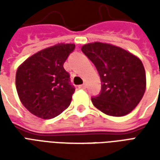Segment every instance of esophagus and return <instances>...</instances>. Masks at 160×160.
I'll return each mask as SVG.
<instances>
[{
	"instance_id": "obj_1",
	"label": "esophagus",
	"mask_w": 160,
	"mask_h": 160,
	"mask_svg": "<svg viewBox=\"0 0 160 160\" xmlns=\"http://www.w3.org/2000/svg\"><path fill=\"white\" fill-rule=\"evenodd\" d=\"M79 88H80V89H86V84H83V85H80V86H79Z\"/></svg>"
}]
</instances>
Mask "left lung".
Wrapping results in <instances>:
<instances>
[{
	"mask_svg": "<svg viewBox=\"0 0 160 160\" xmlns=\"http://www.w3.org/2000/svg\"><path fill=\"white\" fill-rule=\"evenodd\" d=\"M81 50L100 76V93L92 98L94 106L112 117L130 113L146 91V72L141 60L120 47L105 42H90L82 46Z\"/></svg>",
	"mask_w": 160,
	"mask_h": 160,
	"instance_id": "obj_1",
	"label": "left lung"
}]
</instances>
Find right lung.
<instances>
[{
    "instance_id": "right-lung-1",
    "label": "right lung",
    "mask_w": 160,
    "mask_h": 160,
    "mask_svg": "<svg viewBox=\"0 0 160 160\" xmlns=\"http://www.w3.org/2000/svg\"><path fill=\"white\" fill-rule=\"evenodd\" d=\"M73 43H58L30 56L16 72V89L23 105L36 117L50 119L69 106L74 87L63 64Z\"/></svg>"
}]
</instances>
